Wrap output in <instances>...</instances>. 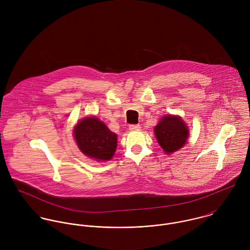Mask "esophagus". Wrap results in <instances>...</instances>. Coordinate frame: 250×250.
<instances>
[{"instance_id": "esophagus-1", "label": "esophagus", "mask_w": 250, "mask_h": 250, "mask_svg": "<svg viewBox=\"0 0 250 250\" xmlns=\"http://www.w3.org/2000/svg\"><path fill=\"white\" fill-rule=\"evenodd\" d=\"M129 129L131 131H140L141 130V125L139 124H132L129 126Z\"/></svg>"}]
</instances>
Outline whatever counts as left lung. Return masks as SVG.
Masks as SVG:
<instances>
[{"label":"left lung","instance_id":"left-lung-1","mask_svg":"<svg viewBox=\"0 0 250 250\" xmlns=\"http://www.w3.org/2000/svg\"><path fill=\"white\" fill-rule=\"evenodd\" d=\"M157 141L168 155L182 148L188 138V129L178 115L167 114L154 128Z\"/></svg>","mask_w":250,"mask_h":250}]
</instances>
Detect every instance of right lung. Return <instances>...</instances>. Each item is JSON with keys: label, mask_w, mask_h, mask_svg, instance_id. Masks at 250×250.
<instances>
[{"label": "right lung", "mask_w": 250, "mask_h": 250, "mask_svg": "<svg viewBox=\"0 0 250 250\" xmlns=\"http://www.w3.org/2000/svg\"><path fill=\"white\" fill-rule=\"evenodd\" d=\"M74 138L79 149L96 161H109L117 146V136L95 116L83 118L74 128Z\"/></svg>", "instance_id": "1"}]
</instances>
